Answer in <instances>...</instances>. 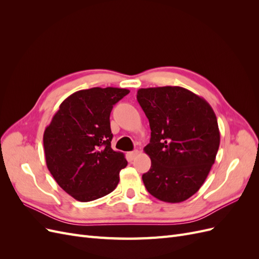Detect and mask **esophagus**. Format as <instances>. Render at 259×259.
Segmentation results:
<instances>
[{"label": "esophagus", "mask_w": 259, "mask_h": 259, "mask_svg": "<svg viewBox=\"0 0 259 259\" xmlns=\"http://www.w3.org/2000/svg\"><path fill=\"white\" fill-rule=\"evenodd\" d=\"M138 154V150H134V151H131V152H128L127 153V155H128V158L131 159V160H133V159H135L136 158V155Z\"/></svg>", "instance_id": "34e87169"}]
</instances>
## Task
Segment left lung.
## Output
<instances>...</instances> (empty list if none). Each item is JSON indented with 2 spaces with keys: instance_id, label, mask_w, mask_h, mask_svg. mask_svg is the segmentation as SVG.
I'll use <instances>...</instances> for the list:
<instances>
[{
  "instance_id": "left-lung-1",
  "label": "left lung",
  "mask_w": 259,
  "mask_h": 259,
  "mask_svg": "<svg viewBox=\"0 0 259 259\" xmlns=\"http://www.w3.org/2000/svg\"><path fill=\"white\" fill-rule=\"evenodd\" d=\"M137 100L151 130L144 149L151 159L146 189L163 202L189 199L204 184L221 143L214 110L180 86L140 89Z\"/></svg>"
}]
</instances>
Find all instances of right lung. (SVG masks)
<instances>
[{
  "instance_id": "1",
  "label": "right lung",
  "mask_w": 259,
  "mask_h": 259,
  "mask_svg": "<svg viewBox=\"0 0 259 259\" xmlns=\"http://www.w3.org/2000/svg\"><path fill=\"white\" fill-rule=\"evenodd\" d=\"M128 93L116 88L75 92L62 101L44 131L46 165L61 189L77 201L112 192L127 165L124 154L111 148L110 113Z\"/></svg>"
}]
</instances>
